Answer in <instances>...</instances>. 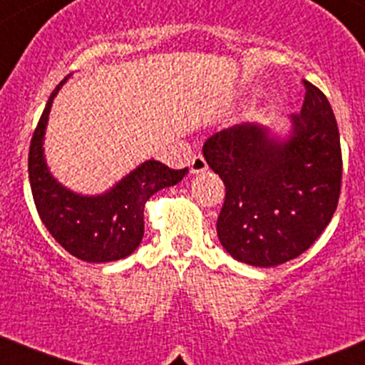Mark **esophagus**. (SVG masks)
<instances>
[{
	"label": "esophagus",
	"mask_w": 365,
	"mask_h": 365,
	"mask_svg": "<svg viewBox=\"0 0 365 365\" xmlns=\"http://www.w3.org/2000/svg\"><path fill=\"white\" fill-rule=\"evenodd\" d=\"M206 170H207V163H206V159H204V155H200V154L193 155L192 161H190V172L202 173V172H206Z\"/></svg>",
	"instance_id": "1"
}]
</instances>
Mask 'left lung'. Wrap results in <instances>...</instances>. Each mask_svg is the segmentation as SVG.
Here are the masks:
<instances>
[{
    "label": "left lung",
    "instance_id": "1",
    "mask_svg": "<svg viewBox=\"0 0 365 365\" xmlns=\"http://www.w3.org/2000/svg\"><path fill=\"white\" fill-rule=\"evenodd\" d=\"M303 84L290 140L258 125H235L204 143V158L225 186L218 240L249 265L276 267L307 251L341 197L342 150L331 106L321 89Z\"/></svg>",
    "mask_w": 365,
    "mask_h": 365
}]
</instances>
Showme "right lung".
<instances>
[{
    "instance_id": "obj_1",
    "label": "right lung",
    "mask_w": 365,
    "mask_h": 365,
    "mask_svg": "<svg viewBox=\"0 0 365 365\" xmlns=\"http://www.w3.org/2000/svg\"><path fill=\"white\" fill-rule=\"evenodd\" d=\"M64 81L48 98L34 130L29 152V177L34 202L51 237L75 258L106 263L133 255L143 238L145 202L155 192L177 185L188 168L173 170L159 161H147L121 179L110 192L82 197L61 186L48 172L43 136L51 102Z\"/></svg>"
}]
</instances>
